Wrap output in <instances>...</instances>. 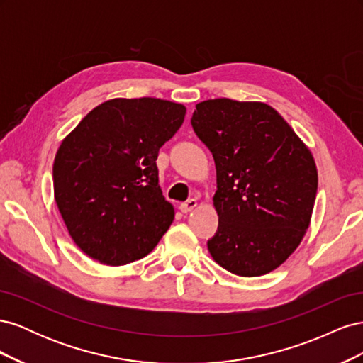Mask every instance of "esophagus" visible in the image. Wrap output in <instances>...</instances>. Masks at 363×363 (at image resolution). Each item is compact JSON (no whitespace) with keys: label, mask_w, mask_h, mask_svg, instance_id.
<instances>
[{"label":"esophagus","mask_w":363,"mask_h":363,"mask_svg":"<svg viewBox=\"0 0 363 363\" xmlns=\"http://www.w3.org/2000/svg\"><path fill=\"white\" fill-rule=\"evenodd\" d=\"M199 206V203H196V200L195 199H191V200H188V201H184V203H182L180 204V211L183 212V213H189V212H192L194 208Z\"/></svg>","instance_id":"1"}]
</instances>
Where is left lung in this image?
<instances>
[{
	"mask_svg": "<svg viewBox=\"0 0 363 363\" xmlns=\"http://www.w3.org/2000/svg\"><path fill=\"white\" fill-rule=\"evenodd\" d=\"M195 107L191 124L216 167L219 224L208 252L236 276H263L309 228L318 189L312 152L265 103L216 98Z\"/></svg>",
	"mask_w": 363,
	"mask_h": 363,
	"instance_id": "left-lung-1",
	"label": "left lung"
}]
</instances>
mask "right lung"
<instances>
[{
  "label": "right lung",
  "mask_w": 363,
  "mask_h": 363,
  "mask_svg": "<svg viewBox=\"0 0 363 363\" xmlns=\"http://www.w3.org/2000/svg\"><path fill=\"white\" fill-rule=\"evenodd\" d=\"M186 107L160 98H113L62 140L52 164L54 199L84 255L104 265L145 257L174 219L156 159Z\"/></svg>",
  "instance_id": "add662e5"
}]
</instances>
